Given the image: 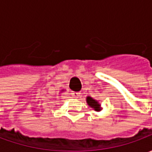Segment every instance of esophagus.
Returning <instances> with one entry per match:
<instances>
[{"label":"esophagus","mask_w":152,"mask_h":152,"mask_svg":"<svg viewBox=\"0 0 152 152\" xmlns=\"http://www.w3.org/2000/svg\"><path fill=\"white\" fill-rule=\"evenodd\" d=\"M80 94H81L80 92H72V95L74 96L75 98H76V99H77V98H79L80 96Z\"/></svg>","instance_id":"1"}]
</instances>
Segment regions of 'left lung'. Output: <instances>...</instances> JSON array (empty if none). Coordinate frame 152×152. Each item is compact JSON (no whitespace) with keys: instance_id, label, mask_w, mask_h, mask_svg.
<instances>
[{"instance_id":"8db88e82","label":"left lung","mask_w":152,"mask_h":152,"mask_svg":"<svg viewBox=\"0 0 152 152\" xmlns=\"http://www.w3.org/2000/svg\"><path fill=\"white\" fill-rule=\"evenodd\" d=\"M87 102H88L89 107H93L97 112H99L101 110L99 102H97L96 100H94V99H93L91 97H87Z\"/></svg>"}]
</instances>
